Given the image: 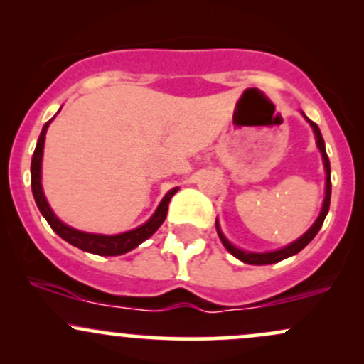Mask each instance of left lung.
Segmentation results:
<instances>
[{
    "mask_svg": "<svg viewBox=\"0 0 364 364\" xmlns=\"http://www.w3.org/2000/svg\"><path fill=\"white\" fill-rule=\"evenodd\" d=\"M306 117V115H304ZM306 121L311 124V127H313L314 131V136H316V145L319 151H321V157H323V166H325V173H326V188H325V200H323V207H321V213H319L318 219L314 221V225L309 228V230L306 231L304 235H302L301 238H297V240L290 243V245L283 247V249H278V250H273V252H249V250H242L238 249V247H235L233 243H231L228 238L223 235L221 228H219L218 221H215V230H218V235L219 238H221L223 245L226 247V250L230 252L231 255H235L237 259H240L242 262H245V264H254V266H264V264H274V262H279L283 261V259L290 257V255H295L297 252H301L302 249L313 240L314 237H316V233L319 231V228L323 226V221H325L326 214H328V209H330V197H331V181H330V161H328V155H326V150H325V141H323V136H321V131H319V127L314 124L313 121H309V119L306 117Z\"/></svg>",
    "mask_w": 364,
    "mask_h": 364,
    "instance_id": "1",
    "label": "left lung"
}]
</instances>
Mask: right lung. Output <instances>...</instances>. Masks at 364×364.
<instances>
[{"instance_id": "right-lung-1", "label": "right lung", "mask_w": 364, "mask_h": 364, "mask_svg": "<svg viewBox=\"0 0 364 364\" xmlns=\"http://www.w3.org/2000/svg\"><path fill=\"white\" fill-rule=\"evenodd\" d=\"M53 119H50L45 126H43L41 134H39L38 145H36L33 162H31V186H33V195L38 209L41 210V214L45 215L48 225L51 226V230L62 237L63 240L69 242L70 245L77 247V249L85 250V252H91L97 255H121L129 252V250L136 249L139 243H143L146 238H150L155 231L161 228L167 215V207H169L171 198L178 191V188L169 190L166 193V197L162 198V202L159 203L157 210L154 215L145 223V225L134 228V230L126 231V233L119 235H98V233H86V231H79L75 228L67 226L65 223H62L51 210L50 203H48L45 191L41 186V162H43V149H45V134L48 126Z\"/></svg>"}]
</instances>
